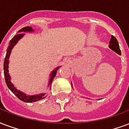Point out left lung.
<instances>
[{"instance_id":"left-lung-1","label":"left lung","mask_w":129,"mask_h":129,"mask_svg":"<svg viewBox=\"0 0 129 129\" xmlns=\"http://www.w3.org/2000/svg\"><path fill=\"white\" fill-rule=\"evenodd\" d=\"M111 40H110V42H109V47L112 49L113 51L118 54L119 55L121 54V51L120 50V47H119V44L118 41L116 39V38L114 37V36L112 35V37H111Z\"/></svg>"}]
</instances>
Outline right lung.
<instances>
[{"label": "right lung", "instance_id": "obj_1", "mask_svg": "<svg viewBox=\"0 0 129 129\" xmlns=\"http://www.w3.org/2000/svg\"><path fill=\"white\" fill-rule=\"evenodd\" d=\"M33 32V30L32 28L31 27L26 26L24 27L21 28L18 31L19 33L15 35L13 37V38L11 39V40L10 41V42L9 43V46L7 49V54H6L5 58L4 60V75H5V82L7 84V86L8 87L9 90H10L16 96H17L20 100L24 101V102L26 103H32V102H35L37 101L41 100L43 99H44L45 97V94H38V95H33V96H27L25 94H24L22 92L17 90V89L15 88L14 86H13L12 83L11 82L10 80V75L9 74V69H8V63H9V55L11 54V51L12 50L13 47L16 44V43L17 42V41L19 40L20 38H22V37L24 36V34H22L21 32ZM59 67L56 68L54 71H53L51 74V78L50 80V84L51 83L54 79V77L56 75L57 70L58 69Z\"/></svg>", "mask_w": 129, "mask_h": 129}]
</instances>
